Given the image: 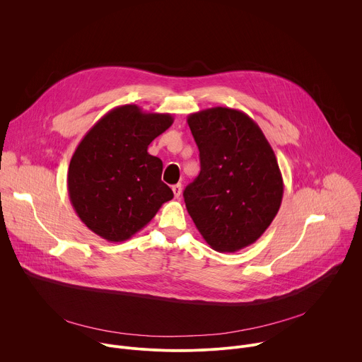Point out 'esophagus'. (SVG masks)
I'll return each mask as SVG.
<instances>
[{"mask_svg":"<svg viewBox=\"0 0 362 362\" xmlns=\"http://www.w3.org/2000/svg\"><path fill=\"white\" fill-rule=\"evenodd\" d=\"M172 190H173L175 197H176V199H179V197H180V194H182V185H180V183L173 185V186H172Z\"/></svg>","mask_w":362,"mask_h":362,"instance_id":"34e87169","label":"esophagus"}]
</instances>
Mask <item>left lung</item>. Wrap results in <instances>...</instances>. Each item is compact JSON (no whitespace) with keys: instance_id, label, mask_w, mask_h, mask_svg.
Masks as SVG:
<instances>
[{"instance_id":"left-lung-1","label":"left lung","mask_w":362,"mask_h":362,"mask_svg":"<svg viewBox=\"0 0 362 362\" xmlns=\"http://www.w3.org/2000/svg\"><path fill=\"white\" fill-rule=\"evenodd\" d=\"M200 173L185 189L186 209L212 249L236 252L259 239L275 219L284 180L275 153L247 115L212 107L187 116Z\"/></svg>"}]
</instances>
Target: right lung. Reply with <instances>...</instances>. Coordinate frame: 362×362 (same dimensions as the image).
Segmentation results:
<instances>
[{
  "label": "right lung",
  "instance_id": "1",
  "mask_svg": "<svg viewBox=\"0 0 362 362\" xmlns=\"http://www.w3.org/2000/svg\"><path fill=\"white\" fill-rule=\"evenodd\" d=\"M172 123L169 113L124 105L86 133L70 160L67 187L77 216L91 232L109 242L127 240L173 199L162 182V160L147 151Z\"/></svg>",
  "mask_w": 362,
  "mask_h": 362
}]
</instances>
